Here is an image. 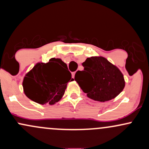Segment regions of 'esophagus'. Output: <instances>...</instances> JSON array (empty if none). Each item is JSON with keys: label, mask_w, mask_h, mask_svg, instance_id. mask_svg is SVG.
<instances>
[{"label": "esophagus", "mask_w": 149, "mask_h": 149, "mask_svg": "<svg viewBox=\"0 0 149 149\" xmlns=\"http://www.w3.org/2000/svg\"><path fill=\"white\" fill-rule=\"evenodd\" d=\"M75 74H76V72H73L72 73V76H73V78H74V77H75Z\"/></svg>", "instance_id": "34e87169"}]
</instances>
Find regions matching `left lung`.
Listing matches in <instances>:
<instances>
[{"label": "left lung", "instance_id": "left-lung-1", "mask_svg": "<svg viewBox=\"0 0 149 149\" xmlns=\"http://www.w3.org/2000/svg\"><path fill=\"white\" fill-rule=\"evenodd\" d=\"M84 71H78L75 80L87 96L97 102L114 99L123 90L124 76L117 66L106 58L95 56L83 63Z\"/></svg>", "mask_w": 149, "mask_h": 149}]
</instances>
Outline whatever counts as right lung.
Wrapping results in <instances>:
<instances>
[{"label":"right lung","mask_w":149,"mask_h":149,"mask_svg":"<svg viewBox=\"0 0 149 149\" xmlns=\"http://www.w3.org/2000/svg\"><path fill=\"white\" fill-rule=\"evenodd\" d=\"M69 80L73 79L67 65L61 59L52 58L47 63L36 64L26 73L22 86L25 95L31 100L41 105H54L62 98Z\"/></svg>","instance_id":"add662e5"}]
</instances>
